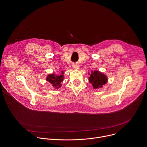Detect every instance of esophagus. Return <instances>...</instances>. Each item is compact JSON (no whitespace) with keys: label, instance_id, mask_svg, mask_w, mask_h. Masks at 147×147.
<instances>
[{"label":"esophagus","instance_id":"esophagus-1","mask_svg":"<svg viewBox=\"0 0 147 147\" xmlns=\"http://www.w3.org/2000/svg\"><path fill=\"white\" fill-rule=\"evenodd\" d=\"M73 69H74V70H77V69H78V66L77 65H74V66H73Z\"/></svg>","mask_w":147,"mask_h":147}]
</instances>
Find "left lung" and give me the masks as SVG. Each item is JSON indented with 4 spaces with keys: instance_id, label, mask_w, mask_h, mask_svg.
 <instances>
[{
    "instance_id": "1",
    "label": "left lung",
    "mask_w": 147,
    "mask_h": 147,
    "mask_svg": "<svg viewBox=\"0 0 147 147\" xmlns=\"http://www.w3.org/2000/svg\"><path fill=\"white\" fill-rule=\"evenodd\" d=\"M88 80L94 89L102 88L108 81L107 76L97 70L91 71Z\"/></svg>"
}]
</instances>
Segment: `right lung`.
Segmentation results:
<instances>
[{"instance_id":"add662e5","label":"right lung","mask_w":147,"mask_h":147,"mask_svg":"<svg viewBox=\"0 0 147 147\" xmlns=\"http://www.w3.org/2000/svg\"><path fill=\"white\" fill-rule=\"evenodd\" d=\"M64 72L63 71H61V74H60L59 76H56L55 74V73H53L52 74H49L46 80L48 82H49L51 84H52L53 87H55V88H59L61 87V82L63 81V76Z\"/></svg>"}]
</instances>
